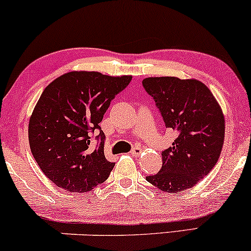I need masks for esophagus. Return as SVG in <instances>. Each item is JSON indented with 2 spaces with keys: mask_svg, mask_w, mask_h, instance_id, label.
Instances as JSON below:
<instances>
[{
  "mask_svg": "<svg viewBox=\"0 0 251 251\" xmlns=\"http://www.w3.org/2000/svg\"><path fill=\"white\" fill-rule=\"evenodd\" d=\"M129 153H131L132 155H133V157H138V155H139L140 153H142V149L140 148H133L131 150V152H129Z\"/></svg>",
  "mask_w": 251,
  "mask_h": 251,
  "instance_id": "esophagus-1",
  "label": "esophagus"
}]
</instances>
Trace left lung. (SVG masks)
<instances>
[{
  "mask_svg": "<svg viewBox=\"0 0 251 251\" xmlns=\"http://www.w3.org/2000/svg\"><path fill=\"white\" fill-rule=\"evenodd\" d=\"M143 87L176 135L171 148L162 152L160 171L146 180L170 194L192 188L214 169L223 148L226 124L220 105L195 79L146 77Z\"/></svg>",
  "mask_w": 251,
  "mask_h": 251,
  "instance_id": "left-lung-1",
  "label": "left lung"
}]
</instances>
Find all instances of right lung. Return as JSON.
Segmentation results:
<instances>
[{"instance_id": "1", "label": "right lung", "mask_w": 251, "mask_h": 251, "mask_svg": "<svg viewBox=\"0 0 251 251\" xmlns=\"http://www.w3.org/2000/svg\"><path fill=\"white\" fill-rule=\"evenodd\" d=\"M131 80L129 75L70 72L42 92L30 117L28 137L34 159L56 186L87 192L107 179L116 163L106 159L105 134L99 124ZM94 136L98 143L92 149Z\"/></svg>"}]
</instances>
